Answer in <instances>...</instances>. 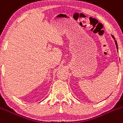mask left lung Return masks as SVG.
Wrapping results in <instances>:
<instances>
[{
	"instance_id": "obj_1",
	"label": "left lung",
	"mask_w": 123,
	"mask_h": 123,
	"mask_svg": "<svg viewBox=\"0 0 123 123\" xmlns=\"http://www.w3.org/2000/svg\"><path fill=\"white\" fill-rule=\"evenodd\" d=\"M112 37H113V38L114 39H115V38H114V37H113V36H112ZM115 43H116V47H117V49H118V45H117V41H116V40H115Z\"/></svg>"
}]
</instances>
